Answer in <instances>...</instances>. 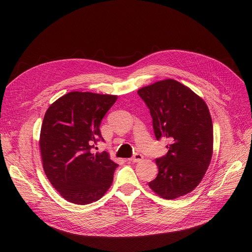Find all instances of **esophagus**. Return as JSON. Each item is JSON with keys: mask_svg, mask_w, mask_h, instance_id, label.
<instances>
[{"mask_svg": "<svg viewBox=\"0 0 252 252\" xmlns=\"http://www.w3.org/2000/svg\"><path fill=\"white\" fill-rule=\"evenodd\" d=\"M143 158H144V157H143V155H142V154L137 153V154H135L133 157L129 158L128 161H130V162H139V161L143 160Z\"/></svg>", "mask_w": 252, "mask_h": 252, "instance_id": "34e87169", "label": "esophagus"}]
</instances>
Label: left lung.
Here are the masks:
<instances>
[{"label":"left lung","instance_id":"8db88e82","mask_svg":"<svg viewBox=\"0 0 252 252\" xmlns=\"http://www.w3.org/2000/svg\"><path fill=\"white\" fill-rule=\"evenodd\" d=\"M153 119L157 140L169 139L157 158L158 175L148 185L164 199L192 192L202 181L214 152V126L204 100L190 88L166 78L138 90Z\"/></svg>","mask_w":252,"mask_h":252}]
</instances>
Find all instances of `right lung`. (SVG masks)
<instances>
[{"instance_id": "1", "label": "right lung", "mask_w": 252, "mask_h": 252, "mask_svg": "<svg viewBox=\"0 0 252 252\" xmlns=\"http://www.w3.org/2000/svg\"><path fill=\"white\" fill-rule=\"evenodd\" d=\"M116 95L69 92L47 109L39 135L44 171L65 200L89 204L110 188L117 163L92 148L101 138L102 118Z\"/></svg>"}]
</instances>
